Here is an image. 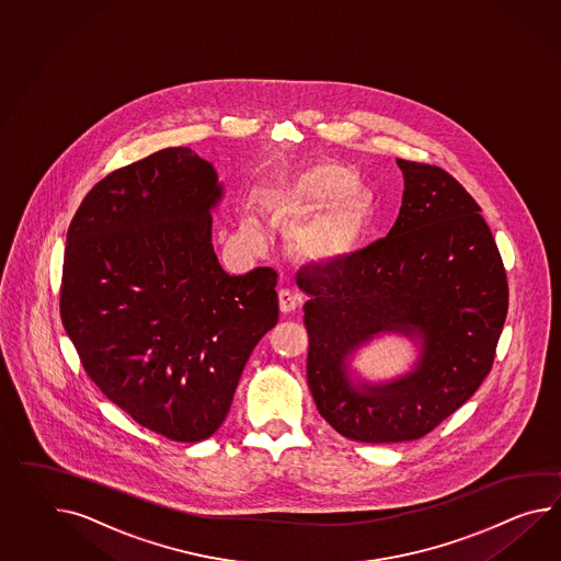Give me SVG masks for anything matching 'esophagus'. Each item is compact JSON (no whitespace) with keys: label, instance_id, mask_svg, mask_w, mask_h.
I'll use <instances>...</instances> for the list:
<instances>
[{"label":"esophagus","instance_id":"34e87169","mask_svg":"<svg viewBox=\"0 0 561 561\" xmlns=\"http://www.w3.org/2000/svg\"><path fill=\"white\" fill-rule=\"evenodd\" d=\"M298 306H300V298L294 291H289V289L279 291V312L282 314H294L298 310Z\"/></svg>","mask_w":561,"mask_h":561}]
</instances>
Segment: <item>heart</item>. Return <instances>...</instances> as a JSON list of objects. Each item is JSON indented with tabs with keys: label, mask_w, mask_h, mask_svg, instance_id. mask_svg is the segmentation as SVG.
<instances>
[{
	"label": "heart",
	"mask_w": 561,
	"mask_h": 561,
	"mask_svg": "<svg viewBox=\"0 0 561 561\" xmlns=\"http://www.w3.org/2000/svg\"><path fill=\"white\" fill-rule=\"evenodd\" d=\"M365 191L355 172L339 164L310 165L261 192V206L274 220H306L294 243L306 260H332L355 245L367 225L369 206L356 203ZM317 215L314 218L313 215ZM253 234L251 229H247Z\"/></svg>",
	"instance_id": "b5f03b06"
}]
</instances>
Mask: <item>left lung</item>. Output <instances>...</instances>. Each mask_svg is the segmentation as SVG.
Instances as JSON below:
<instances>
[{"label":"left lung","mask_w":561,"mask_h":561,"mask_svg":"<svg viewBox=\"0 0 561 561\" xmlns=\"http://www.w3.org/2000/svg\"><path fill=\"white\" fill-rule=\"evenodd\" d=\"M405 191L393 229L296 275L310 298L308 387L341 436L367 444L430 434L491 373L508 310L505 265L477 201L437 165L397 160ZM381 331L421 341L410 374L353 382L347 356Z\"/></svg>","instance_id":"8db88e82"}]
</instances>
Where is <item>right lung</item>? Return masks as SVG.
<instances>
[{
    "instance_id": "1",
    "label": "right lung",
    "mask_w": 561,
    "mask_h": 561,
    "mask_svg": "<svg viewBox=\"0 0 561 561\" xmlns=\"http://www.w3.org/2000/svg\"><path fill=\"white\" fill-rule=\"evenodd\" d=\"M215 168L165 148L96 182L72 217L60 318L82 367L137 424L213 436L247 358L277 324V274L229 275L210 243Z\"/></svg>"
}]
</instances>
